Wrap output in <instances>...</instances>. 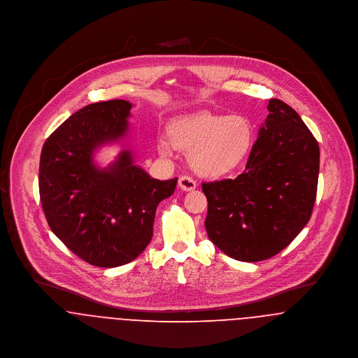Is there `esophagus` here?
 Instances as JSON below:
<instances>
[{
  "label": "esophagus",
  "mask_w": 358,
  "mask_h": 358,
  "mask_svg": "<svg viewBox=\"0 0 358 358\" xmlns=\"http://www.w3.org/2000/svg\"><path fill=\"white\" fill-rule=\"evenodd\" d=\"M178 187L185 191V192H189V191H194L196 188V181L189 177V176H181L178 178Z\"/></svg>",
  "instance_id": "esophagus-1"
}]
</instances>
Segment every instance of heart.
<instances>
[{
  "mask_svg": "<svg viewBox=\"0 0 358 358\" xmlns=\"http://www.w3.org/2000/svg\"><path fill=\"white\" fill-rule=\"evenodd\" d=\"M167 136L174 148L189 152L199 174L221 177L234 171L247 157L254 140L250 120L241 115H220L201 111L173 120ZM162 157L171 155L169 141L159 140Z\"/></svg>",
  "mask_w": 358,
  "mask_h": 358,
  "instance_id": "heart-1",
  "label": "heart"
}]
</instances>
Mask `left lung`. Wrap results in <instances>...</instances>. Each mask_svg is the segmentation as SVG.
I'll return each mask as SVG.
<instances>
[{"label": "left lung", "instance_id": "1", "mask_svg": "<svg viewBox=\"0 0 358 358\" xmlns=\"http://www.w3.org/2000/svg\"><path fill=\"white\" fill-rule=\"evenodd\" d=\"M268 111L244 173L201 184L208 238L243 262L284 250L309 222L317 194L320 148L312 131L278 99Z\"/></svg>", "mask_w": 358, "mask_h": 358}]
</instances>
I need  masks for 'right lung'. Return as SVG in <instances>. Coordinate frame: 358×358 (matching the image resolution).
Masks as SVG:
<instances>
[{"mask_svg":"<svg viewBox=\"0 0 358 358\" xmlns=\"http://www.w3.org/2000/svg\"><path fill=\"white\" fill-rule=\"evenodd\" d=\"M130 108L124 100L89 104L64 120L41 152L40 198L49 228L99 268L124 265L145 250L157 207L177 184L151 178L130 150L103 169L93 162L101 145L123 140Z\"/></svg>","mask_w":358,"mask_h":358,"instance_id":"obj_1","label":"right lung"}]
</instances>
